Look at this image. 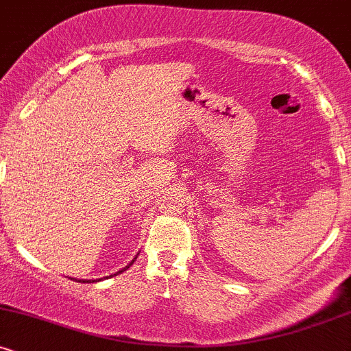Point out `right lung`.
Returning <instances> with one entry per match:
<instances>
[{
    "instance_id": "obj_1",
    "label": "right lung",
    "mask_w": 351,
    "mask_h": 351,
    "mask_svg": "<svg viewBox=\"0 0 351 351\" xmlns=\"http://www.w3.org/2000/svg\"><path fill=\"white\" fill-rule=\"evenodd\" d=\"M135 259H136V257H135ZM135 259H134V261H132V263H130V264H128V265H125V267L122 269V271H119V272H117V274H122L123 271H127V269H128V267H130V265L135 263ZM117 274H114V276H117ZM110 277H112V276H110ZM79 282H84V284H86V282H87V284H90V282H97V280H79Z\"/></svg>"
}]
</instances>
